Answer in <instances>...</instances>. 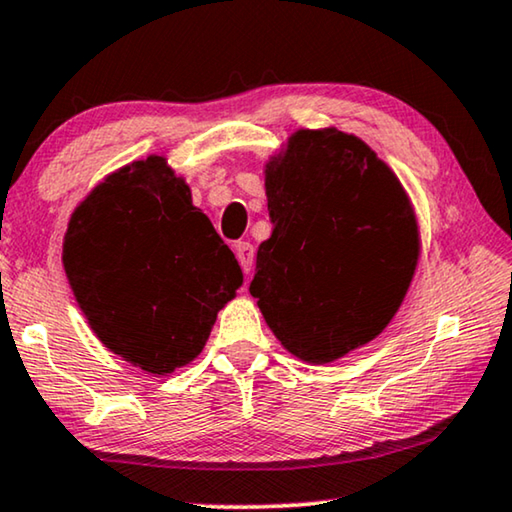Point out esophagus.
Returning a JSON list of instances; mask_svg holds the SVG:
<instances>
[{
  "mask_svg": "<svg viewBox=\"0 0 512 512\" xmlns=\"http://www.w3.org/2000/svg\"><path fill=\"white\" fill-rule=\"evenodd\" d=\"M235 256H238L242 272L249 274L251 265H254V247H251L249 242H238V245H235Z\"/></svg>",
  "mask_w": 512,
  "mask_h": 512,
  "instance_id": "esophagus-1",
  "label": "esophagus"
}]
</instances>
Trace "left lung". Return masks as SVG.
<instances>
[{"label": "left lung", "mask_w": 512, "mask_h": 512, "mask_svg": "<svg viewBox=\"0 0 512 512\" xmlns=\"http://www.w3.org/2000/svg\"><path fill=\"white\" fill-rule=\"evenodd\" d=\"M272 235L249 293L283 348L329 364L371 343L403 304L419 224L396 174L366 141L297 130L265 164Z\"/></svg>", "instance_id": "1"}]
</instances>
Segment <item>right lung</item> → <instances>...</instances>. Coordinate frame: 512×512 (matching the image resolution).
<instances>
[{"mask_svg": "<svg viewBox=\"0 0 512 512\" xmlns=\"http://www.w3.org/2000/svg\"><path fill=\"white\" fill-rule=\"evenodd\" d=\"M64 270L102 345L153 375L199 357L242 286L233 251L162 155L109 174L75 208Z\"/></svg>", "mask_w": 512, "mask_h": 512, "instance_id": "add662e5", "label": "right lung"}]
</instances>
